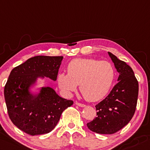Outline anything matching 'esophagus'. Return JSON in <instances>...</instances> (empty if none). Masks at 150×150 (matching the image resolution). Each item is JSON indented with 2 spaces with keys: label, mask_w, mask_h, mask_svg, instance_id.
Wrapping results in <instances>:
<instances>
[{
  "label": "esophagus",
  "mask_w": 150,
  "mask_h": 150,
  "mask_svg": "<svg viewBox=\"0 0 150 150\" xmlns=\"http://www.w3.org/2000/svg\"><path fill=\"white\" fill-rule=\"evenodd\" d=\"M75 104H76L77 105H78V106H80V107H85V106H86V105H85V104L79 103V102H75Z\"/></svg>",
  "instance_id": "esophagus-1"
}]
</instances>
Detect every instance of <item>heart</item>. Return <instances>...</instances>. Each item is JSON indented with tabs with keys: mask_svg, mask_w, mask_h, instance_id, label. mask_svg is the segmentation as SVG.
<instances>
[{
	"mask_svg": "<svg viewBox=\"0 0 150 150\" xmlns=\"http://www.w3.org/2000/svg\"><path fill=\"white\" fill-rule=\"evenodd\" d=\"M115 78L111 63L96 59H75L67 66V74L58 75L59 88L70 93L80 85V91L88 101H98L108 94Z\"/></svg>",
	"mask_w": 150,
	"mask_h": 150,
	"instance_id": "1",
	"label": "heart"
}]
</instances>
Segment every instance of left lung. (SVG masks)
Segmentation results:
<instances>
[{"label":"left lung","instance_id":"left-lung-1","mask_svg":"<svg viewBox=\"0 0 150 150\" xmlns=\"http://www.w3.org/2000/svg\"><path fill=\"white\" fill-rule=\"evenodd\" d=\"M108 54L119 73V82L96 105L97 117L87 124L90 130L101 134H112L128 124L136 111L139 93V83L132 67L112 53Z\"/></svg>","mask_w":150,"mask_h":150}]
</instances>
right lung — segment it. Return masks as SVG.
Masks as SVG:
<instances>
[{
  "mask_svg": "<svg viewBox=\"0 0 150 150\" xmlns=\"http://www.w3.org/2000/svg\"><path fill=\"white\" fill-rule=\"evenodd\" d=\"M62 56H35L14 67L4 88L8 113L13 124L28 134H44L52 131L64 110L73 101L61 98L50 87L38 95L30 93L37 78L56 80Z\"/></svg>",
  "mask_w": 150,
  "mask_h": 150,
  "instance_id": "right-lung-1",
  "label": "right lung"
}]
</instances>
